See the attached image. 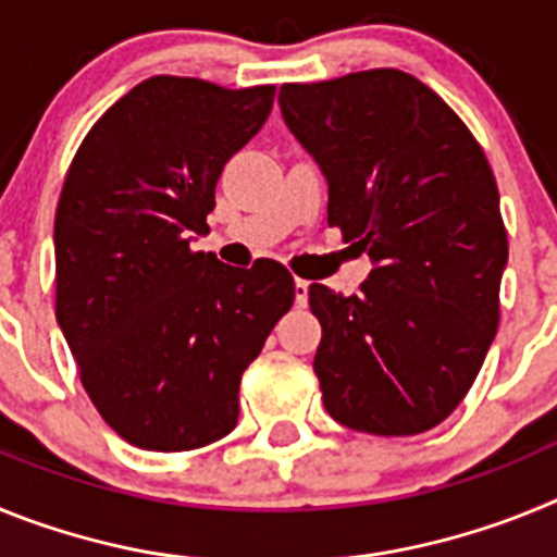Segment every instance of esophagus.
I'll return each instance as SVG.
<instances>
[{"instance_id": "obj_1", "label": "esophagus", "mask_w": 557, "mask_h": 557, "mask_svg": "<svg viewBox=\"0 0 557 557\" xmlns=\"http://www.w3.org/2000/svg\"><path fill=\"white\" fill-rule=\"evenodd\" d=\"M309 298V282H304V278H295V304L298 307H304Z\"/></svg>"}]
</instances>
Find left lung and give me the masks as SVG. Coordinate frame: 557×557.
Returning <instances> with one entry per match:
<instances>
[{
  "instance_id": "obj_1",
  "label": "left lung",
  "mask_w": 557,
  "mask_h": 557,
  "mask_svg": "<svg viewBox=\"0 0 557 557\" xmlns=\"http://www.w3.org/2000/svg\"><path fill=\"white\" fill-rule=\"evenodd\" d=\"M289 133L329 184V225L368 250L357 295L309 287L323 407L371 435L437 426L499 323L508 234L488 159L441 97L398 69L287 83Z\"/></svg>"
}]
</instances>
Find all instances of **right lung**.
<instances>
[{"label": "right lung", "instance_id": "add662e5", "mask_svg": "<svg viewBox=\"0 0 557 557\" xmlns=\"http://www.w3.org/2000/svg\"><path fill=\"white\" fill-rule=\"evenodd\" d=\"M275 86L150 77L113 102L55 211V318L106 424L150 451L228 435L239 379L295 301L284 264L191 250L225 161L262 131Z\"/></svg>", "mask_w": 557, "mask_h": 557}]
</instances>
